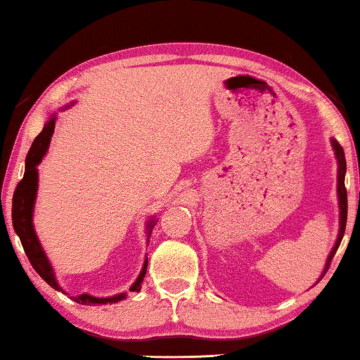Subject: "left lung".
<instances>
[{
    "instance_id": "left-lung-1",
    "label": "left lung",
    "mask_w": 360,
    "mask_h": 360,
    "mask_svg": "<svg viewBox=\"0 0 360 360\" xmlns=\"http://www.w3.org/2000/svg\"><path fill=\"white\" fill-rule=\"evenodd\" d=\"M331 146H333V150H334V157H336V160H338V185H336V188H338V205H339V233H338L336 243H334V248L331 249V252H329V255H328L326 267H324L321 277L324 274H326V270L329 267V262H331L333 255L336 254L339 244H341L344 231H346V223H347V191H346V185H344V176H346V157H344L342 147L339 146V142L334 139V137H331ZM321 277H319V278H321Z\"/></svg>"
}]
</instances>
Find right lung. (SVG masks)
I'll return each instance as SVG.
<instances>
[{
  "mask_svg": "<svg viewBox=\"0 0 360 360\" xmlns=\"http://www.w3.org/2000/svg\"><path fill=\"white\" fill-rule=\"evenodd\" d=\"M73 103L65 106L70 108ZM56 120L57 115H51L49 120L44 124V129L41 131L36 139H34L31 149H29V154L26 157V170H24V176L22 180L19 181L16 190H14L13 195V228L16 231V234L21 239V244L24 248V252H26L27 259L31 260L32 267L36 272L41 275L42 280L51 285L52 288L58 290V292H63V288L58 285L56 272H53V267L49 260L47 254L44 252L41 240H39L36 229H34V205H36V198H37V186H39V172H37V165L41 164L44 155L47 154L49 144H51V139L53 136V129H56ZM157 223L155 218H150L147 221L146 231H147V240H149V236L154 229V226ZM147 255L144 260V265H142V270L139 274V277L136 278V282L131 285L129 292H139L142 287V280L146 277L147 272ZM68 295V293H65ZM127 297V292L112 295V297H93L90 293H82L77 295V297H70L73 302L80 303V304H108V303H117L121 300H124Z\"/></svg>",
  "mask_w": 360,
  "mask_h": 360,
  "instance_id": "obj_1",
  "label": "right lung"
}]
</instances>
